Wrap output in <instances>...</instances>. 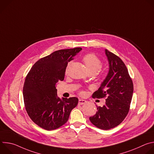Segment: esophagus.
Masks as SVG:
<instances>
[{
  "mask_svg": "<svg viewBox=\"0 0 154 154\" xmlns=\"http://www.w3.org/2000/svg\"><path fill=\"white\" fill-rule=\"evenodd\" d=\"M86 102V101L85 100H83V99H80L79 100V105H83L84 103H85Z\"/></svg>",
  "mask_w": 154,
  "mask_h": 154,
  "instance_id": "1",
  "label": "esophagus"
}]
</instances>
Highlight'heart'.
<instances>
[{
    "label": "heart",
    "instance_id": "b5f03b06",
    "mask_svg": "<svg viewBox=\"0 0 154 154\" xmlns=\"http://www.w3.org/2000/svg\"><path fill=\"white\" fill-rule=\"evenodd\" d=\"M83 61L84 62L87 70L90 72H97L102 66V61L93 54H87L83 57ZM69 63L66 69V73H67Z\"/></svg>",
    "mask_w": 154,
    "mask_h": 154
}]
</instances>
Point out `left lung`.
Instances as JSON below:
<instances>
[{
    "label": "left lung",
    "instance_id": "left-lung-1",
    "mask_svg": "<svg viewBox=\"0 0 154 154\" xmlns=\"http://www.w3.org/2000/svg\"><path fill=\"white\" fill-rule=\"evenodd\" d=\"M109 71L93 97L105 99L103 106H97L96 113L90 117L91 122L97 128L109 130L119 125L127 116L134 92V85L126 66L112 52L105 50Z\"/></svg>",
    "mask_w": 154,
    "mask_h": 154
}]
</instances>
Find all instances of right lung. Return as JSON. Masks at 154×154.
<instances>
[{
  "instance_id": "1",
  "label": "right lung",
  "mask_w": 154,
  "mask_h": 154,
  "mask_svg": "<svg viewBox=\"0 0 154 154\" xmlns=\"http://www.w3.org/2000/svg\"><path fill=\"white\" fill-rule=\"evenodd\" d=\"M81 48L57 51L36 61L26 77L23 97L30 119L40 127L52 130L66 122L79 102L75 97L57 96L56 84L63 81L68 62Z\"/></svg>"
}]
</instances>
